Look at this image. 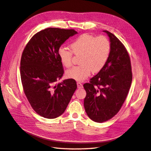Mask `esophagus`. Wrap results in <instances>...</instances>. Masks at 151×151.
I'll use <instances>...</instances> for the list:
<instances>
[{"label":"esophagus","instance_id":"obj_1","mask_svg":"<svg viewBox=\"0 0 151 151\" xmlns=\"http://www.w3.org/2000/svg\"><path fill=\"white\" fill-rule=\"evenodd\" d=\"M77 88H78L79 89H81V88H83V84H82L80 82H77Z\"/></svg>","mask_w":151,"mask_h":151}]
</instances>
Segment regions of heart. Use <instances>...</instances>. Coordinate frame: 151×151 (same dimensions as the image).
<instances>
[{
    "instance_id": "1",
    "label": "heart",
    "mask_w": 151,
    "mask_h": 151,
    "mask_svg": "<svg viewBox=\"0 0 151 151\" xmlns=\"http://www.w3.org/2000/svg\"><path fill=\"white\" fill-rule=\"evenodd\" d=\"M71 50L61 47L58 55L62 64L66 67L72 65L73 53L80 56L81 65L74 67L67 71L68 78L77 81H83L91 74V71L97 72L104 66L109 52L110 43L104 36L98 37L83 34L79 36L70 45Z\"/></svg>"
}]
</instances>
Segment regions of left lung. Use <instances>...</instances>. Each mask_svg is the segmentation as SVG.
<instances>
[{"instance_id": "left-lung-1", "label": "left lung", "mask_w": 151, "mask_h": 151, "mask_svg": "<svg viewBox=\"0 0 151 151\" xmlns=\"http://www.w3.org/2000/svg\"><path fill=\"white\" fill-rule=\"evenodd\" d=\"M110 52L104 66L83 85L86 91L84 106L90 119L102 123L119 111L129 93L132 81L130 59L125 47L110 32Z\"/></svg>"}]
</instances>
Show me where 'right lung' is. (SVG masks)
<instances>
[{"label":"right lung","mask_w":151,"mask_h":151,"mask_svg":"<svg viewBox=\"0 0 151 151\" xmlns=\"http://www.w3.org/2000/svg\"><path fill=\"white\" fill-rule=\"evenodd\" d=\"M76 34L74 29H45L31 38L22 52L20 74L24 92L35 112L44 118L60 116L77 89L72 79L56 83L63 74L58 50Z\"/></svg>","instance_id":"right-lung-1"}]
</instances>
